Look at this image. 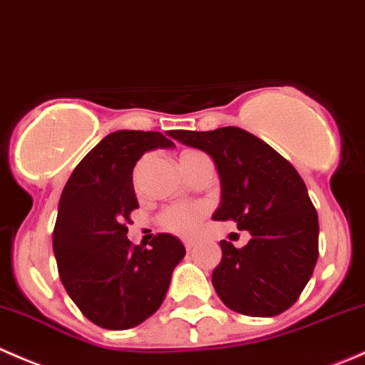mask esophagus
<instances>
[{
  "instance_id": "1",
  "label": "esophagus",
  "mask_w": 365,
  "mask_h": 365,
  "mask_svg": "<svg viewBox=\"0 0 365 365\" xmlns=\"http://www.w3.org/2000/svg\"><path fill=\"white\" fill-rule=\"evenodd\" d=\"M184 247H186V250L190 252V250H193V247H195V241H184Z\"/></svg>"
}]
</instances>
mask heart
Returning a JSON list of instances; mask_svg holds the SVG:
<instances>
[{
    "instance_id": "heart-1",
    "label": "heart",
    "mask_w": 365,
    "mask_h": 365,
    "mask_svg": "<svg viewBox=\"0 0 365 365\" xmlns=\"http://www.w3.org/2000/svg\"><path fill=\"white\" fill-rule=\"evenodd\" d=\"M193 154H198L197 150H184L181 154V160L184 158H190ZM140 167L136 168V175H138ZM205 209L202 205H175V207L167 209V211L161 215L160 223L165 230L172 234H178V236H190L197 230L198 222L204 216Z\"/></svg>"
}]
</instances>
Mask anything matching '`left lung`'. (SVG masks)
<instances>
[{
  "instance_id": "obj_1",
  "label": "left lung",
  "mask_w": 365,
  "mask_h": 365,
  "mask_svg": "<svg viewBox=\"0 0 365 365\" xmlns=\"http://www.w3.org/2000/svg\"><path fill=\"white\" fill-rule=\"evenodd\" d=\"M170 136L212 158L222 184L216 222L232 220L250 241H220L212 272L220 300L234 312L279 316L310 280L317 261V212L297 168L261 138L240 128L172 131Z\"/></svg>"
}]
</instances>
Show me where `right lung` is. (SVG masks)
Here are the masks:
<instances>
[{"label":"right lung","instance_id":"obj_1","mask_svg":"<svg viewBox=\"0 0 365 365\" xmlns=\"http://www.w3.org/2000/svg\"><path fill=\"white\" fill-rule=\"evenodd\" d=\"M174 142L156 131L104 136L68 178L53 230L60 280L83 316L108 330H128L153 316L167 297L182 243L158 234L150 248L128 240L138 207L133 168L154 149Z\"/></svg>","mask_w":365,"mask_h":365}]
</instances>
